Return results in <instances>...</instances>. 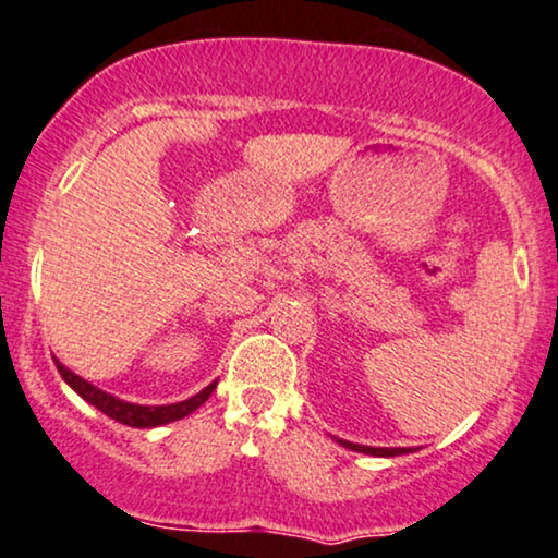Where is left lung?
I'll return each instance as SVG.
<instances>
[{
    "label": "left lung",
    "instance_id": "obj_1",
    "mask_svg": "<svg viewBox=\"0 0 558 558\" xmlns=\"http://www.w3.org/2000/svg\"><path fill=\"white\" fill-rule=\"evenodd\" d=\"M339 444H342V447H347V449H352V451H363V454H373V457H399V454H408V451H412V449H399V447H395V449H378V447H360V444H352V441H342V438H339Z\"/></svg>",
    "mask_w": 558,
    "mask_h": 558
}]
</instances>
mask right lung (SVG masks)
<instances>
[{"mask_svg":"<svg viewBox=\"0 0 558 558\" xmlns=\"http://www.w3.org/2000/svg\"><path fill=\"white\" fill-rule=\"evenodd\" d=\"M57 371L59 376L68 381L72 389L81 395L85 402L94 404L96 410H101L104 415H109L111 421L122 423V425H130V428H154V425H163V423H172V421H180V417L190 415V412H195L201 408L203 402H206L208 397H211V391L216 389V381L208 384L206 389L198 391L195 397L185 399V402H177V404H161V408H146V404H133V402H122V399L107 395V391L96 389L94 384L83 381L81 376H75V373L64 368L62 363H57Z\"/></svg>","mask_w":558,"mask_h":558,"instance_id":"1","label":"right lung"}]
</instances>
